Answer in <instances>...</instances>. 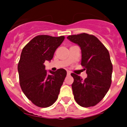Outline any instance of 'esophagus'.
<instances>
[{
  "label": "esophagus",
  "mask_w": 127,
  "mask_h": 127,
  "mask_svg": "<svg viewBox=\"0 0 127 127\" xmlns=\"http://www.w3.org/2000/svg\"><path fill=\"white\" fill-rule=\"evenodd\" d=\"M71 72L69 71H67V75H71Z\"/></svg>",
  "instance_id": "34e87169"
}]
</instances>
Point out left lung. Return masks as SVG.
<instances>
[{
	"instance_id": "obj_1",
	"label": "left lung",
	"mask_w": 127,
	"mask_h": 127,
	"mask_svg": "<svg viewBox=\"0 0 127 127\" xmlns=\"http://www.w3.org/2000/svg\"><path fill=\"white\" fill-rule=\"evenodd\" d=\"M67 39L80 47L81 65L86 69L87 77L71 74L75 101L84 107L95 106L104 97L111 84L112 64L109 53L95 36L88 34L69 35Z\"/></svg>"
}]
</instances>
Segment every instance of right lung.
Segmentation results:
<instances>
[{"label": "right lung", "instance_id": "obj_1", "mask_svg": "<svg viewBox=\"0 0 127 127\" xmlns=\"http://www.w3.org/2000/svg\"><path fill=\"white\" fill-rule=\"evenodd\" d=\"M64 36L37 35L23 49L18 65L21 90L26 96L37 106L47 107L57 99L67 72L59 69L45 70L44 63L50 61Z\"/></svg>", "mask_w": 127, "mask_h": 127}]
</instances>
